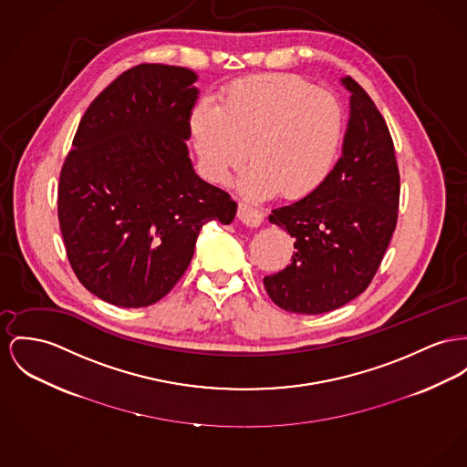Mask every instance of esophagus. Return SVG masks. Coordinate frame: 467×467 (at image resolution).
<instances>
[{"label": "esophagus", "mask_w": 467, "mask_h": 467, "mask_svg": "<svg viewBox=\"0 0 467 467\" xmlns=\"http://www.w3.org/2000/svg\"><path fill=\"white\" fill-rule=\"evenodd\" d=\"M237 216L239 219L248 224L251 228H256L262 224L264 221V213L256 207H253L248 202H239V209H237Z\"/></svg>", "instance_id": "1"}]
</instances>
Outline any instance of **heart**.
I'll list each match as a JSON object with an SVG mask.
<instances>
[{"label":"heart","instance_id":"1","mask_svg":"<svg viewBox=\"0 0 467 467\" xmlns=\"http://www.w3.org/2000/svg\"><path fill=\"white\" fill-rule=\"evenodd\" d=\"M191 132L205 175L226 182L248 159L241 177L249 194L303 196L329 175L342 141L343 109L331 92L308 81L267 74L232 85L218 108L200 102Z\"/></svg>","mask_w":467,"mask_h":467}]
</instances>
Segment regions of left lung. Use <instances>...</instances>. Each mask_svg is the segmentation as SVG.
Instances as JSON below:
<instances>
[{
  "mask_svg": "<svg viewBox=\"0 0 467 467\" xmlns=\"http://www.w3.org/2000/svg\"><path fill=\"white\" fill-rule=\"evenodd\" d=\"M342 83L350 92L342 157L308 196L269 216L294 237L296 253L264 286L292 313L337 310L363 294L399 219L400 173L389 129L370 95L350 76Z\"/></svg>",
  "mask_w": 467,
  "mask_h": 467,
  "instance_id": "left-lung-1",
  "label": "left lung"
}]
</instances>
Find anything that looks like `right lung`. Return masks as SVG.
I'll use <instances>...</instances> for the list:
<instances>
[{
    "instance_id": "1",
    "label": "right lung",
    "mask_w": 467,
    "mask_h": 467,
    "mask_svg": "<svg viewBox=\"0 0 467 467\" xmlns=\"http://www.w3.org/2000/svg\"><path fill=\"white\" fill-rule=\"evenodd\" d=\"M196 74L141 63L85 111L58 184L67 258L81 285L124 308L150 306L182 278L209 221L237 203L202 181L187 141Z\"/></svg>"
}]
</instances>
